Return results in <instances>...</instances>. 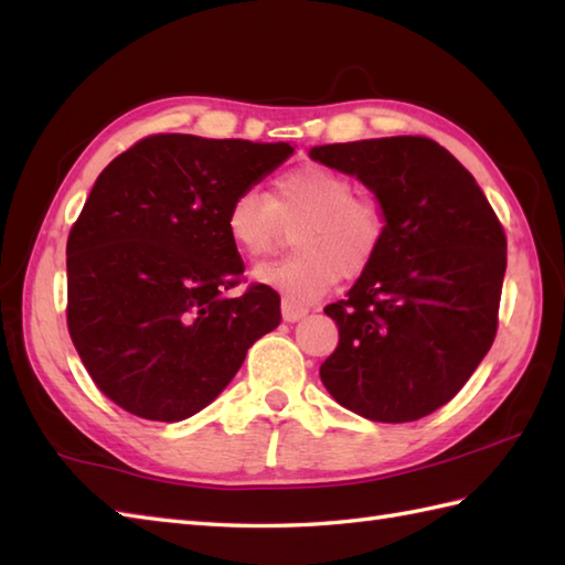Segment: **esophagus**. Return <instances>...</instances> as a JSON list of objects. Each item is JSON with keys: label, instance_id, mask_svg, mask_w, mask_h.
Wrapping results in <instances>:
<instances>
[{"label": "esophagus", "instance_id": "esophagus-1", "mask_svg": "<svg viewBox=\"0 0 565 565\" xmlns=\"http://www.w3.org/2000/svg\"><path fill=\"white\" fill-rule=\"evenodd\" d=\"M307 312L309 309H305V307H295L290 302H282V319L287 321V324H295V321L307 317Z\"/></svg>", "mask_w": 565, "mask_h": 565}]
</instances>
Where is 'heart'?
I'll list each match as a JSON object with an SVG mask.
<instances>
[{
  "mask_svg": "<svg viewBox=\"0 0 565 565\" xmlns=\"http://www.w3.org/2000/svg\"><path fill=\"white\" fill-rule=\"evenodd\" d=\"M353 194V182L339 170L297 166L273 182L270 198L241 190L226 206V236L241 253L260 258L278 246L282 226L299 221L292 236L297 256L263 263L253 280L278 292L282 302L309 307L337 285L339 275L353 278L371 268L383 246V212Z\"/></svg>",
  "mask_w": 565,
  "mask_h": 565,
  "instance_id": "1",
  "label": "heart"
}]
</instances>
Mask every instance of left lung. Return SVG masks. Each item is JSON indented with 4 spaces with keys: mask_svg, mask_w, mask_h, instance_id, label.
Returning <instances> with one entry per match:
<instances>
[{
    "mask_svg": "<svg viewBox=\"0 0 565 565\" xmlns=\"http://www.w3.org/2000/svg\"><path fill=\"white\" fill-rule=\"evenodd\" d=\"M309 158L375 194L385 238L347 299L324 312L339 347L329 395L365 419L402 424L446 405L498 331L508 241L476 178L431 138L315 146Z\"/></svg>",
    "mask_w": 565,
    "mask_h": 565,
    "instance_id": "obj_1",
    "label": "left lung"
}]
</instances>
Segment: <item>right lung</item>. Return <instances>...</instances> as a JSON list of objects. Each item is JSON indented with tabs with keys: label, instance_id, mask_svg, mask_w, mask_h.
<instances>
[{
	"label": "right lung",
	"instance_id": "add662e5",
	"mask_svg": "<svg viewBox=\"0 0 565 565\" xmlns=\"http://www.w3.org/2000/svg\"><path fill=\"white\" fill-rule=\"evenodd\" d=\"M295 153L290 143L158 134L102 170L67 236V329L89 377L136 417L180 422L280 324L244 273L226 206Z\"/></svg>",
	"mask_w": 565,
	"mask_h": 565
}]
</instances>
